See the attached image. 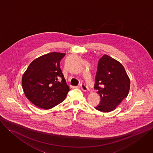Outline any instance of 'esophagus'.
Returning a JSON list of instances; mask_svg holds the SVG:
<instances>
[{
    "instance_id": "1",
    "label": "esophagus",
    "mask_w": 153,
    "mask_h": 153,
    "mask_svg": "<svg viewBox=\"0 0 153 153\" xmlns=\"http://www.w3.org/2000/svg\"><path fill=\"white\" fill-rule=\"evenodd\" d=\"M80 87H81V89H82L83 91L86 92V91H89V88H88V86L86 85V84H84V83L81 84H80Z\"/></svg>"
}]
</instances>
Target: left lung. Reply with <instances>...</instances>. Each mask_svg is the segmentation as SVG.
Listing matches in <instances>:
<instances>
[{
	"instance_id": "8db88e82",
	"label": "left lung",
	"mask_w": 153,
	"mask_h": 153,
	"mask_svg": "<svg viewBox=\"0 0 153 153\" xmlns=\"http://www.w3.org/2000/svg\"><path fill=\"white\" fill-rule=\"evenodd\" d=\"M130 79L123 65L111 56L105 55L98 63L94 89L101 100L95 107L101 112L114 111L128 95Z\"/></svg>"
}]
</instances>
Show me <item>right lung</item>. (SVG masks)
Returning <instances> with one entry per match:
<instances>
[{
  "label": "right lung",
  "mask_w": 153,
  "mask_h": 153,
  "mask_svg": "<svg viewBox=\"0 0 153 153\" xmlns=\"http://www.w3.org/2000/svg\"><path fill=\"white\" fill-rule=\"evenodd\" d=\"M65 53L52 52L33 60L22 78L26 97L41 109H51L65 100L70 91L60 68Z\"/></svg>",
  "instance_id": "obj_1"
}]
</instances>
